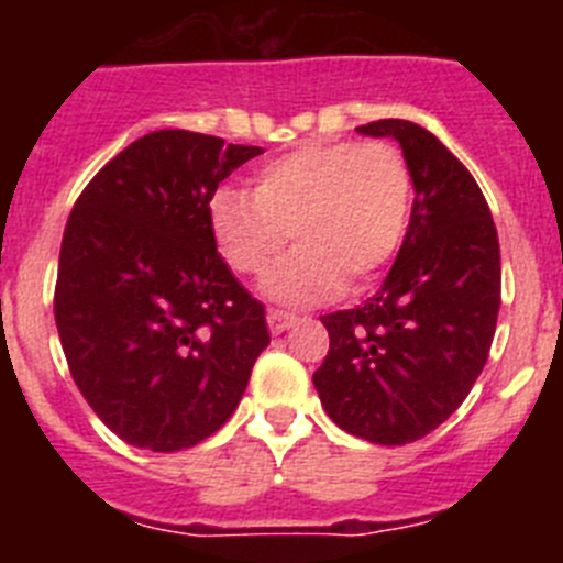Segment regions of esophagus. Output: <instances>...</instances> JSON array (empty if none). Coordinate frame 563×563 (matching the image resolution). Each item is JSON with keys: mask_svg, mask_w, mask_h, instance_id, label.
<instances>
[{"mask_svg": "<svg viewBox=\"0 0 563 563\" xmlns=\"http://www.w3.org/2000/svg\"><path fill=\"white\" fill-rule=\"evenodd\" d=\"M292 324H296V316H292V312L276 310V307H271V310H267V327H271L273 335L290 330Z\"/></svg>", "mask_w": 563, "mask_h": 563, "instance_id": "1", "label": "esophagus"}]
</instances>
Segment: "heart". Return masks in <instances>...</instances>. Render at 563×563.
Listing matches in <instances>:
<instances>
[{
  "instance_id": "heart-1",
  "label": "heart",
  "mask_w": 563,
  "mask_h": 563,
  "mask_svg": "<svg viewBox=\"0 0 563 563\" xmlns=\"http://www.w3.org/2000/svg\"><path fill=\"white\" fill-rule=\"evenodd\" d=\"M409 166L395 146L307 143L265 163L253 194L220 188L211 197V231L239 276L265 273L287 239L298 247L265 276L262 290L285 305H316L383 271L406 236Z\"/></svg>"
}]
</instances>
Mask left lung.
I'll list each match as a JSON object with an SVG mask.
<instances>
[{
    "label": "left lung",
    "mask_w": 563,
    "mask_h": 563,
    "mask_svg": "<svg viewBox=\"0 0 563 563\" xmlns=\"http://www.w3.org/2000/svg\"><path fill=\"white\" fill-rule=\"evenodd\" d=\"M357 132L400 143L417 197L380 290L321 318L330 352L312 383L338 429L406 445L449 420L485 369L501 305L499 236L471 172L429 129L386 118Z\"/></svg>",
    "instance_id": "1"
}]
</instances>
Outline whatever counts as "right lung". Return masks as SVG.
Listing matches in <instances>:
<instances>
[{
	"label": "right lung",
	"mask_w": 563,
	"mask_h": 563,
	"mask_svg": "<svg viewBox=\"0 0 563 563\" xmlns=\"http://www.w3.org/2000/svg\"><path fill=\"white\" fill-rule=\"evenodd\" d=\"M256 154L186 129L148 132L69 213L58 338L84 400L129 445L168 454L220 431L271 343L265 305L228 271L208 213Z\"/></svg>",
	"instance_id": "obj_1"
}]
</instances>
